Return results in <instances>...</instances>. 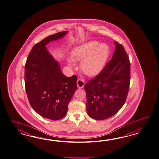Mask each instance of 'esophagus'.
I'll return each instance as SVG.
<instances>
[{"instance_id":"34e87169","label":"esophagus","mask_w":159,"mask_h":159,"mask_svg":"<svg viewBox=\"0 0 159 159\" xmlns=\"http://www.w3.org/2000/svg\"><path fill=\"white\" fill-rule=\"evenodd\" d=\"M77 85L79 88H83L84 85V81L81 79H78L77 80Z\"/></svg>"}]
</instances>
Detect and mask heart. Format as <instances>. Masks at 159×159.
<instances>
[{"label": "heart", "instance_id": "obj_1", "mask_svg": "<svg viewBox=\"0 0 159 159\" xmlns=\"http://www.w3.org/2000/svg\"><path fill=\"white\" fill-rule=\"evenodd\" d=\"M109 53L110 48L107 44L91 41L75 48L72 57L68 59V64L70 67H74V61H82V71L88 76H94L102 71Z\"/></svg>", "mask_w": 159, "mask_h": 159}]
</instances>
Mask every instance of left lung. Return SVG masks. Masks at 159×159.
<instances>
[{
    "mask_svg": "<svg viewBox=\"0 0 159 159\" xmlns=\"http://www.w3.org/2000/svg\"><path fill=\"white\" fill-rule=\"evenodd\" d=\"M112 59L96 77L84 85L87 111L95 120L112 117L127 99L130 84V62L123 46L115 41Z\"/></svg>",
    "mask_w": 159,
    "mask_h": 159,
    "instance_id": "left-lung-1",
    "label": "left lung"
}]
</instances>
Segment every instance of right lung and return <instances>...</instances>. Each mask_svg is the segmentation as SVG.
Masks as SVG:
<instances>
[{"label":"right lung","mask_w":159,"mask_h":159,"mask_svg":"<svg viewBox=\"0 0 159 159\" xmlns=\"http://www.w3.org/2000/svg\"><path fill=\"white\" fill-rule=\"evenodd\" d=\"M67 32L48 36L36 44L25 64V88L29 102L39 115L51 120H59L66 116L68 104L77 89V76H64L58 62L45 47Z\"/></svg>","instance_id":"obj_1"}]
</instances>
